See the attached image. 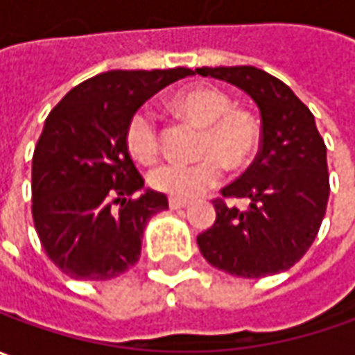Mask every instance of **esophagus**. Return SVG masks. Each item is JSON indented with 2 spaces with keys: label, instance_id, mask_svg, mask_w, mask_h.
<instances>
[{
  "label": "esophagus",
  "instance_id": "esophagus-1",
  "mask_svg": "<svg viewBox=\"0 0 355 355\" xmlns=\"http://www.w3.org/2000/svg\"><path fill=\"white\" fill-rule=\"evenodd\" d=\"M168 206L173 210H180V208H187L189 206V200H180V198H168Z\"/></svg>",
  "mask_w": 355,
  "mask_h": 355
}]
</instances>
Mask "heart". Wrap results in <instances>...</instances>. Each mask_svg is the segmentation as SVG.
<instances>
[{"label": "heart", "instance_id": "obj_1", "mask_svg": "<svg viewBox=\"0 0 355 355\" xmlns=\"http://www.w3.org/2000/svg\"><path fill=\"white\" fill-rule=\"evenodd\" d=\"M171 110L202 129L198 141L200 161L194 165H163L149 175V184L171 198H196L214 189L227 168H243L255 159L261 145L257 119L245 110H236L230 96L218 88L196 86L178 92L171 100ZM129 155L143 165L159 157V131L153 116L145 110L129 117L125 128Z\"/></svg>", "mask_w": 355, "mask_h": 355}]
</instances>
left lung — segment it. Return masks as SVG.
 I'll return each mask as SVG.
<instances>
[{"label": "left lung", "mask_w": 355, "mask_h": 355, "mask_svg": "<svg viewBox=\"0 0 355 355\" xmlns=\"http://www.w3.org/2000/svg\"><path fill=\"white\" fill-rule=\"evenodd\" d=\"M250 96L261 114V149L241 177L222 189L239 210L214 200L216 222L196 241L204 259L230 275L259 279L291 269L316 238L330 194L326 145L311 110L285 82L255 67L196 68Z\"/></svg>", "instance_id": "left-lung-1"}]
</instances>
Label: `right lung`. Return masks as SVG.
Masks as SVG:
<instances>
[{"instance_id": "1", "label": "right lung", "mask_w": 355, "mask_h": 355, "mask_svg": "<svg viewBox=\"0 0 355 355\" xmlns=\"http://www.w3.org/2000/svg\"><path fill=\"white\" fill-rule=\"evenodd\" d=\"M190 68L110 70L55 105L33 153V222L49 259L72 279L107 281L139 261L147 222L168 208L145 189L125 128L145 100ZM141 191L137 199H131Z\"/></svg>"}]
</instances>
